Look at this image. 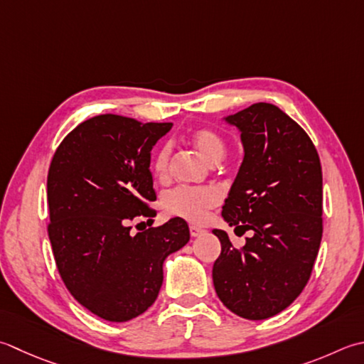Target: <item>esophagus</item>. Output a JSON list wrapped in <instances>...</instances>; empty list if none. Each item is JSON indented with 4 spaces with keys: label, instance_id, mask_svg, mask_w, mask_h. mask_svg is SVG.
Returning a JSON list of instances; mask_svg holds the SVG:
<instances>
[{
    "label": "esophagus",
    "instance_id": "34e87169",
    "mask_svg": "<svg viewBox=\"0 0 364 364\" xmlns=\"http://www.w3.org/2000/svg\"><path fill=\"white\" fill-rule=\"evenodd\" d=\"M189 232H191V237H198V235H202L203 233V229L202 227H198V225H194V224H191L189 225Z\"/></svg>",
    "mask_w": 364,
    "mask_h": 364
}]
</instances>
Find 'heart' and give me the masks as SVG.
Wrapping results in <instances>:
<instances>
[{"instance_id": "heart-1", "label": "heart", "mask_w": 364, "mask_h": 364, "mask_svg": "<svg viewBox=\"0 0 364 364\" xmlns=\"http://www.w3.org/2000/svg\"><path fill=\"white\" fill-rule=\"evenodd\" d=\"M192 144L197 146L210 162H218L225 153V144L220 135L211 129H197L191 134ZM170 164V146L166 144L156 151L153 158V172L158 178H166L168 175ZM220 196L213 188H192V186H175L164 192L162 208L170 216L183 218L198 223L206 213L219 203Z\"/></svg>"}]
</instances>
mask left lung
Masks as SVG:
<instances>
[{
	"label": "left lung",
	"instance_id": "1",
	"mask_svg": "<svg viewBox=\"0 0 364 364\" xmlns=\"http://www.w3.org/2000/svg\"><path fill=\"white\" fill-rule=\"evenodd\" d=\"M227 121L241 131L245 159L223 218L252 237L235 247L213 230L220 241L213 282L233 314L263 320L294 303L311 277L323 232L322 166L309 135L279 107L257 102Z\"/></svg>",
	"mask_w": 364,
	"mask_h": 364
}]
</instances>
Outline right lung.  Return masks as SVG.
Returning <instances> with one entry per match:
<instances>
[{
  "instance_id": "1",
  "label": "right lung",
  "mask_w": 364,
  "mask_h": 364,
  "mask_svg": "<svg viewBox=\"0 0 364 364\" xmlns=\"http://www.w3.org/2000/svg\"><path fill=\"white\" fill-rule=\"evenodd\" d=\"M170 129L105 113L70 131L50 162L47 232L56 268L70 295L109 322L144 314L158 298L164 260L189 241L181 218L135 235L129 225L156 216L149 161Z\"/></svg>"
}]
</instances>
